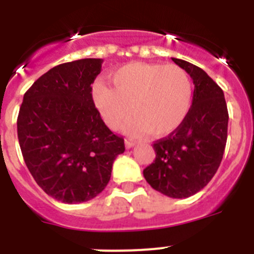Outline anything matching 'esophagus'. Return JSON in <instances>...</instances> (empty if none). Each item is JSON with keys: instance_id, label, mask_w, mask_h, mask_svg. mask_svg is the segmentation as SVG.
I'll use <instances>...</instances> for the list:
<instances>
[{"instance_id": "esophagus-1", "label": "esophagus", "mask_w": 254, "mask_h": 254, "mask_svg": "<svg viewBox=\"0 0 254 254\" xmlns=\"http://www.w3.org/2000/svg\"><path fill=\"white\" fill-rule=\"evenodd\" d=\"M125 146H126V149H131V147L134 146V142H133V141H131V140H126L125 141Z\"/></svg>"}]
</instances>
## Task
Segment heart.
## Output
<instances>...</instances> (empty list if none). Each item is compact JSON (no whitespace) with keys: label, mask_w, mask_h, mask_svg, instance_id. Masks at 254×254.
Returning a JSON list of instances; mask_svg holds the SVG:
<instances>
[{"label":"heart","mask_w":254,"mask_h":254,"mask_svg":"<svg viewBox=\"0 0 254 254\" xmlns=\"http://www.w3.org/2000/svg\"><path fill=\"white\" fill-rule=\"evenodd\" d=\"M113 89L93 87V99L105 125L117 129L132 114L125 129L160 137L176 131L192 102V81L177 64H129L112 76Z\"/></svg>","instance_id":"obj_1"}]
</instances>
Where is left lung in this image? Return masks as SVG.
<instances>
[{
	"label": "left lung",
	"instance_id": "left-lung-1",
	"mask_svg": "<svg viewBox=\"0 0 254 254\" xmlns=\"http://www.w3.org/2000/svg\"><path fill=\"white\" fill-rule=\"evenodd\" d=\"M193 80L187 117L168 137L155 141V160L143 169L154 190L187 198L207 186L217 172L228 138V107L221 87L202 68L172 58Z\"/></svg>",
	"mask_w": 254,
	"mask_h": 254
}]
</instances>
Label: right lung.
Returning a JSON list of instances; mask_svg holds the SVG:
<instances>
[{"label": "right lung", "instance_id": "1", "mask_svg": "<svg viewBox=\"0 0 254 254\" xmlns=\"http://www.w3.org/2000/svg\"><path fill=\"white\" fill-rule=\"evenodd\" d=\"M103 60L58 64L25 93L17 117V137L29 172L48 196L81 203L107 187L125 140L103 122L91 84Z\"/></svg>", "mask_w": 254, "mask_h": 254}]
</instances>
